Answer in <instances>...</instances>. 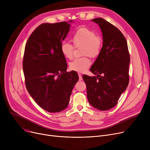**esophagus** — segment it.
I'll return each mask as SVG.
<instances>
[{"label": "esophagus", "mask_w": 150, "mask_h": 150, "mask_svg": "<svg viewBox=\"0 0 150 150\" xmlns=\"http://www.w3.org/2000/svg\"><path fill=\"white\" fill-rule=\"evenodd\" d=\"M78 76H79V80L81 81L83 80V77L80 74H78Z\"/></svg>", "instance_id": "34e87169"}]
</instances>
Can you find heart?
<instances>
[{
	"instance_id": "b5f03b06",
	"label": "heart",
	"mask_w": 150,
	"mask_h": 150,
	"mask_svg": "<svg viewBox=\"0 0 150 150\" xmlns=\"http://www.w3.org/2000/svg\"><path fill=\"white\" fill-rule=\"evenodd\" d=\"M72 41L75 47L82 46V54L87 56L76 58L70 62V69L77 72H86L91 65V61L88 56L92 58H97L102 49V39L93 30L82 27L77 29L72 37ZM74 47L67 41L61 44V51L66 58L72 59L74 57Z\"/></svg>"
}]
</instances>
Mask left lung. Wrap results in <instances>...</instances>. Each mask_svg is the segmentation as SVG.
I'll use <instances>...</instances> for the list:
<instances>
[{"mask_svg":"<svg viewBox=\"0 0 150 150\" xmlns=\"http://www.w3.org/2000/svg\"><path fill=\"white\" fill-rule=\"evenodd\" d=\"M100 25L103 33L101 51L90 70L97 75H84L89 103L101 111L112 108L129 83V53L121 31L105 19L92 20Z\"/></svg>","mask_w":150,"mask_h":150,"instance_id":"1","label":"left lung"}]
</instances>
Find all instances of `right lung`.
Wrapping results in <instances>:
<instances>
[{
    "mask_svg": "<svg viewBox=\"0 0 150 150\" xmlns=\"http://www.w3.org/2000/svg\"><path fill=\"white\" fill-rule=\"evenodd\" d=\"M69 29L66 22L42 23L25 47L22 67L26 88L36 103L49 112H59L68 106L79 79L75 71L66 72V60L61 51Z\"/></svg>",
    "mask_w": 150,
    "mask_h": 150,
    "instance_id": "right-lung-1",
    "label": "right lung"
}]
</instances>
